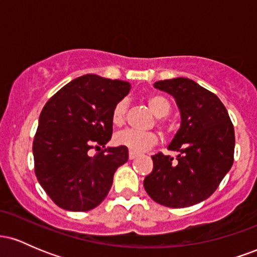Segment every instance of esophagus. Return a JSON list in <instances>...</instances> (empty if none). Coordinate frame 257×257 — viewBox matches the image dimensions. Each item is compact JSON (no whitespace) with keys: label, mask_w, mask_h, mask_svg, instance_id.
I'll return each instance as SVG.
<instances>
[{"label":"esophagus","mask_w":257,"mask_h":257,"mask_svg":"<svg viewBox=\"0 0 257 257\" xmlns=\"http://www.w3.org/2000/svg\"><path fill=\"white\" fill-rule=\"evenodd\" d=\"M137 157H138L137 153H134V152H129V159H131V161H133V159H135Z\"/></svg>","instance_id":"1"}]
</instances>
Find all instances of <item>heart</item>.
<instances>
[{
    "instance_id": "b5f03b06",
    "label": "heart",
    "mask_w": 257,
    "mask_h": 257,
    "mask_svg": "<svg viewBox=\"0 0 257 257\" xmlns=\"http://www.w3.org/2000/svg\"><path fill=\"white\" fill-rule=\"evenodd\" d=\"M147 106L151 110V112L158 118L166 117L170 112L169 100L166 96L161 95V94H152V95L147 96L146 99ZM125 113H126V101L125 100H120L114 105L113 110L111 113V120L116 126H120L125 122ZM158 124L161 128H164L163 123L159 120ZM158 138L155 133L151 132H138L133 131V129H125L117 133L114 135V143L116 145L125 147L131 152L134 153H143L151 149L157 144Z\"/></svg>"
}]
</instances>
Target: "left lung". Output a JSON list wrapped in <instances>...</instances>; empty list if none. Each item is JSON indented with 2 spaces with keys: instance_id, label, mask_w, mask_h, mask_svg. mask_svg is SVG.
Wrapping results in <instances>:
<instances>
[{
  "instance_id": "left-lung-1",
  "label": "left lung",
  "mask_w": 257,
  "mask_h": 257,
  "mask_svg": "<svg viewBox=\"0 0 257 257\" xmlns=\"http://www.w3.org/2000/svg\"><path fill=\"white\" fill-rule=\"evenodd\" d=\"M155 88L173 95L181 124L170 151L152 156L153 170L144 180L147 194L158 204L186 208L203 202L229 172L234 155V128L228 112L214 93L190 78L156 82Z\"/></svg>"
}]
</instances>
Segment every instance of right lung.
Instances as JSON below:
<instances>
[{
    "instance_id": "obj_1",
    "label": "right lung",
    "mask_w": 257,
    "mask_h": 257,
    "mask_svg": "<svg viewBox=\"0 0 257 257\" xmlns=\"http://www.w3.org/2000/svg\"><path fill=\"white\" fill-rule=\"evenodd\" d=\"M131 84L98 75L75 78L44 105L32 152L38 182L58 206L87 211L98 206L110 191L117 168L128 161V149L105 147L112 135L114 105Z\"/></svg>"
}]
</instances>
